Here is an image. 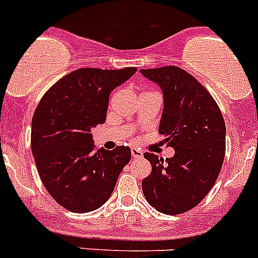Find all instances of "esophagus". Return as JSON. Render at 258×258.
<instances>
[{
  "instance_id": "obj_1",
  "label": "esophagus",
  "mask_w": 258,
  "mask_h": 258,
  "mask_svg": "<svg viewBox=\"0 0 258 258\" xmlns=\"http://www.w3.org/2000/svg\"><path fill=\"white\" fill-rule=\"evenodd\" d=\"M143 156V152L138 148H132V157L133 158H141Z\"/></svg>"
}]
</instances>
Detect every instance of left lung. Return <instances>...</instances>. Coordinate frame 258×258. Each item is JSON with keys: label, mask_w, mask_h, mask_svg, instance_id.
I'll use <instances>...</instances> for the list:
<instances>
[{"label": "left lung", "mask_w": 258, "mask_h": 258, "mask_svg": "<svg viewBox=\"0 0 258 258\" xmlns=\"http://www.w3.org/2000/svg\"><path fill=\"white\" fill-rule=\"evenodd\" d=\"M164 92L158 132L175 150L171 158L146 152L152 171L142 181L146 200L157 211L180 215L209 195L225 157V121L210 92L178 66L142 69Z\"/></svg>", "instance_id": "obj_1"}]
</instances>
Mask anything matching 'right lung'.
<instances>
[{
  "label": "right lung",
  "instance_id": "obj_1",
  "mask_svg": "<svg viewBox=\"0 0 258 258\" xmlns=\"http://www.w3.org/2000/svg\"><path fill=\"white\" fill-rule=\"evenodd\" d=\"M136 68H83L56 82L38 103L32 120V152L47 192L72 212L98 209L131 161L129 147L97 150L91 129L103 124L110 93Z\"/></svg>",
  "mask_w": 258,
  "mask_h": 258
}]
</instances>
